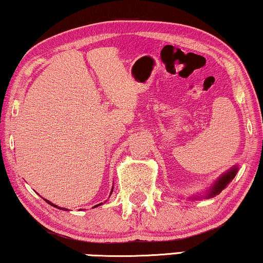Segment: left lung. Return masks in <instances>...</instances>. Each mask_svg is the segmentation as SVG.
<instances>
[{
    "label": "left lung",
    "mask_w": 263,
    "mask_h": 263,
    "mask_svg": "<svg viewBox=\"0 0 263 263\" xmlns=\"http://www.w3.org/2000/svg\"><path fill=\"white\" fill-rule=\"evenodd\" d=\"M236 173H237V168H236V167H233V168H231L229 172H227L226 174H224V176L220 177L218 180L215 182V185L212 186L211 191H210V193H209V197H214L216 195H219V193L222 192L223 190L230 184L231 180H233V179L235 178Z\"/></svg>",
    "instance_id": "8db88e82"
}]
</instances>
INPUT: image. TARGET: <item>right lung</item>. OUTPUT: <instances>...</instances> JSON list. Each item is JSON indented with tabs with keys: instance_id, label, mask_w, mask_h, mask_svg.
Masks as SVG:
<instances>
[{
	"instance_id": "1",
	"label": "right lung",
	"mask_w": 263,
	"mask_h": 263,
	"mask_svg": "<svg viewBox=\"0 0 263 263\" xmlns=\"http://www.w3.org/2000/svg\"><path fill=\"white\" fill-rule=\"evenodd\" d=\"M111 192H112V191H111ZM45 200H46V199H45ZM46 201H47V203H48V204H51V205H53V206H54V208H58V206H57V205H54V204H52V203H51V201H48V200H46ZM100 205H101V204H100ZM96 206H97V205H96ZM58 209H60V210H66V209H62V208H58Z\"/></svg>"
}]
</instances>
